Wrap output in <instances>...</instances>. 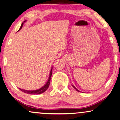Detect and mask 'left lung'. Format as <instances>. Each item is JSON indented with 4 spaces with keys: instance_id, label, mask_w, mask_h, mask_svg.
Masks as SVG:
<instances>
[{
    "instance_id": "obj_1",
    "label": "left lung",
    "mask_w": 120,
    "mask_h": 120,
    "mask_svg": "<svg viewBox=\"0 0 120 120\" xmlns=\"http://www.w3.org/2000/svg\"><path fill=\"white\" fill-rule=\"evenodd\" d=\"M73 87H74V88L75 89H76V90H77V91H78V92H80V91H79V90H78V89H76V88H75V87L74 86H73Z\"/></svg>"
}]
</instances>
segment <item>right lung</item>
I'll return each mask as SVG.
<instances>
[{
	"label": "right lung",
	"instance_id": "obj_1",
	"mask_svg": "<svg viewBox=\"0 0 120 120\" xmlns=\"http://www.w3.org/2000/svg\"><path fill=\"white\" fill-rule=\"evenodd\" d=\"M25 21H24V22H25ZM24 22H22V24H21V27H20V29L19 30V31L20 29H21V28H22V27L23 26V24H24ZM52 68H52L51 71H50L49 80H48L47 83H46V85H44V86L42 87V88H41L39 89H38V90H24V89H21L19 88L20 89V90L22 91V92H23L24 93H25L29 94H40L42 93L45 92L46 90H47V88H49V86L50 81H51V76H52Z\"/></svg>",
	"mask_w": 120,
	"mask_h": 120
}]
</instances>
